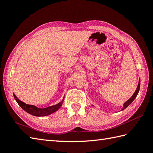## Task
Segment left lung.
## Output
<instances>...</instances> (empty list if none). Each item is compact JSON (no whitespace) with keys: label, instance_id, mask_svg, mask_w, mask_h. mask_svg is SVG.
<instances>
[{"label":"left lung","instance_id":"left-lung-1","mask_svg":"<svg viewBox=\"0 0 153 153\" xmlns=\"http://www.w3.org/2000/svg\"><path fill=\"white\" fill-rule=\"evenodd\" d=\"M139 89H140V79H139V83H138V85H137V89H136L135 93H134V95L131 96V97L130 99H129L128 100H127L126 102H125L124 103H123V108H122L121 111H122V110H124L125 108H126L127 107H128L129 105H130L131 104V102L134 101V99L136 98V97H137V94H138V93L139 91ZM93 106H94V105H93Z\"/></svg>","mask_w":153,"mask_h":153}]
</instances>
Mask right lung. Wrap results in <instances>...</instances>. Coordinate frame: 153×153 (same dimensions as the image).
I'll return each instance as SVG.
<instances>
[{"label":"right lung","mask_w":153,"mask_h":153,"mask_svg":"<svg viewBox=\"0 0 153 153\" xmlns=\"http://www.w3.org/2000/svg\"><path fill=\"white\" fill-rule=\"evenodd\" d=\"M13 95H14V97L15 100H16V102H17L19 106H20L23 110H24L25 112H27V113L30 114L35 116H46L51 115V114L57 111V110L60 108L61 106L62 105V103L64 99V97L62 100L60 102L56 104V105L48 106V107H47V108H39L36 106L25 104V102H22V100H19L18 97L16 96L14 93H13Z\"/></svg>","instance_id":"right-lung-1"}]
</instances>
